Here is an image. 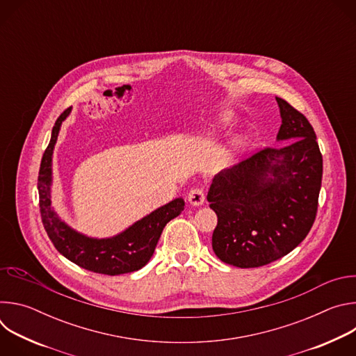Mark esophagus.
I'll use <instances>...</instances> for the list:
<instances>
[{"instance_id":"esophagus-1","label":"esophagus","mask_w":356,"mask_h":356,"mask_svg":"<svg viewBox=\"0 0 356 356\" xmlns=\"http://www.w3.org/2000/svg\"><path fill=\"white\" fill-rule=\"evenodd\" d=\"M187 200L191 206H201L206 200L204 190H202L201 187H193L187 194Z\"/></svg>"}]
</instances>
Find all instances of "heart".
I'll return each instance as SVG.
<instances>
[{"instance_id":"heart-1","label":"heart","mask_w":356,"mask_h":356,"mask_svg":"<svg viewBox=\"0 0 356 356\" xmlns=\"http://www.w3.org/2000/svg\"><path fill=\"white\" fill-rule=\"evenodd\" d=\"M227 118H222V121H225ZM241 145H242V142L241 140H235L234 142V145H232V147H234V150H238L239 147H241Z\"/></svg>"}]
</instances>
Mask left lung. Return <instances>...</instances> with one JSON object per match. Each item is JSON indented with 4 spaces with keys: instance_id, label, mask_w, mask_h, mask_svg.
Wrapping results in <instances>:
<instances>
[{
    "instance_id": "1",
    "label": "left lung",
    "mask_w": 356,
    "mask_h": 356,
    "mask_svg": "<svg viewBox=\"0 0 356 356\" xmlns=\"http://www.w3.org/2000/svg\"><path fill=\"white\" fill-rule=\"evenodd\" d=\"M279 147H265L221 170L207 200L218 217L213 249L224 264L246 269L275 262L310 232L318 209L323 155L300 111L276 97Z\"/></svg>"
}]
</instances>
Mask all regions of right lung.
<instances>
[{"instance_id": "add662e5", "label": "right lung", "mask_w": 356, "mask_h": 356, "mask_svg": "<svg viewBox=\"0 0 356 356\" xmlns=\"http://www.w3.org/2000/svg\"><path fill=\"white\" fill-rule=\"evenodd\" d=\"M70 111L65 110L56 120L38 176L40 217L47 236L65 258L90 272L117 276L139 270L154 255L165 225L184 210V200L175 198L113 238H88L72 229L56 216L50 202L52 155L60 125Z\"/></svg>"}]
</instances>
